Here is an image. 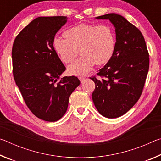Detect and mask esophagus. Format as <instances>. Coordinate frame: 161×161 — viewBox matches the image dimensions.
I'll return each mask as SVG.
<instances>
[{"mask_svg": "<svg viewBox=\"0 0 161 161\" xmlns=\"http://www.w3.org/2000/svg\"><path fill=\"white\" fill-rule=\"evenodd\" d=\"M79 79H80V80L81 82V83H83L84 81L86 80V78L84 77H79Z\"/></svg>", "mask_w": 161, "mask_h": 161, "instance_id": "obj_1", "label": "esophagus"}]
</instances>
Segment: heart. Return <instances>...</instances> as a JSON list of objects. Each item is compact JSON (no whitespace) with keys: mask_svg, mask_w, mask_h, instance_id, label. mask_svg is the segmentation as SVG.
<instances>
[{"mask_svg":"<svg viewBox=\"0 0 161 161\" xmlns=\"http://www.w3.org/2000/svg\"><path fill=\"white\" fill-rule=\"evenodd\" d=\"M66 39L54 37L53 47L64 63H69L78 53L81 56L67 67L71 75L82 76L95 64L102 65L112 58L116 47L114 32L109 26L82 23L64 32Z\"/></svg>","mask_w":161,"mask_h":161,"instance_id":"obj_1","label":"heart"}]
</instances>
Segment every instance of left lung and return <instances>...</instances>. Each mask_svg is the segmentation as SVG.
<instances>
[{
  "mask_svg": "<svg viewBox=\"0 0 161 161\" xmlns=\"http://www.w3.org/2000/svg\"><path fill=\"white\" fill-rule=\"evenodd\" d=\"M108 20L115 28L116 47L112 58L97 72L92 100L103 116L119 117L129 111L142 93L149 69L145 40L137 28L123 16L108 13L95 18Z\"/></svg>",
  "mask_w": 161,
  "mask_h": 161,
  "instance_id": "obj_1",
  "label": "left lung"
}]
</instances>
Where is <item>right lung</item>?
Here are the masks:
<instances>
[{
	"label": "right lung",
	"mask_w": 161,
	"mask_h": 161,
	"mask_svg": "<svg viewBox=\"0 0 161 161\" xmlns=\"http://www.w3.org/2000/svg\"><path fill=\"white\" fill-rule=\"evenodd\" d=\"M67 21L65 16L35 18L22 30L13 45L15 83L29 109L46 121H58L64 116L71 94L80 84L75 76L59 80L66 68L53 41Z\"/></svg>",
	"instance_id": "obj_1"
}]
</instances>
